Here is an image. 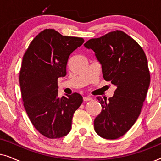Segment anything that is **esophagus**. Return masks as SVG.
<instances>
[{"mask_svg":"<svg viewBox=\"0 0 161 161\" xmlns=\"http://www.w3.org/2000/svg\"><path fill=\"white\" fill-rule=\"evenodd\" d=\"M92 100V97H83V101H90Z\"/></svg>","mask_w":161,"mask_h":161,"instance_id":"esophagus-1","label":"esophagus"}]
</instances>
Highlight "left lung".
<instances>
[{"label": "left lung", "instance_id": "obj_1", "mask_svg": "<svg viewBox=\"0 0 161 161\" xmlns=\"http://www.w3.org/2000/svg\"><path fill=\"white\" fill-rule=\"evenodd\" d=\"M84 46L95 53L105 80L116 86L108 101L97 97L102 111L94 119V130L102 138L116 139L141 114L150 83L147 56L137 42L119 30L89 39Z\"/></svg>", "mask_w": 161, "mask_h": 161}]
</instances>
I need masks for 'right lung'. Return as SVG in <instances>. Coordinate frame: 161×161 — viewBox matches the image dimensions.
Returning a JSON list of instances; mask_svg holds the SVG:
<instances>
[{
  "mask_svg": "<svg viewBox=\"0 0 161 161\" xmlns=\"http://www.w3.org/2000/svg\"><path fill=\"white\" fill-rule=\"evenodd\" d=\"M84 42L54 29L41 31L24 53L19 75L23 105L34 127L45 137L58 138L71 130L80 94L58 97V78L67 74L69 55Z\"/></svg>",
  "mask_w": 161,
  "mask_h": 161,
  "instance_id": "1",
  "label": "right lung"
}]
</instances>
